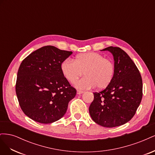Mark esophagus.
<instances>
[{"instance_id":"34e87169","label":"esophagus","mask_w":155,"mask_h":155,"mask_svg":"<svg viewBox=\"0 0 155 155\" xmlns=\"http://www.w3.org/2000/svg\"><path fill=\"white\" fill-rule=\"evenodd\" d=\"M84 92V91H80V90H78L77 91V94H83Z\"/></svg>"}]
</instances>
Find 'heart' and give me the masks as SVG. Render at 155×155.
<instances>
[{
    "label": "heart",
    "instance_id": "b5f03b06",
    "mask_svg": "<svg viewBox=\"0 0 155 155\" xmlns=\"http://www.w3.org/2000/svg\"><path fill=\"white\" fill-rule=\"evenodd\" d=\"M61 68L64 77L71 83L85 74L86 76L76 83V86L82 89L95 87L98 89L105 88L113 80L115 74L114 63L96 52L79 54L75 61L65 59Z\"/></svg>",
    "mask_w": 155,
    "mask_h": 155
}]
</instances>
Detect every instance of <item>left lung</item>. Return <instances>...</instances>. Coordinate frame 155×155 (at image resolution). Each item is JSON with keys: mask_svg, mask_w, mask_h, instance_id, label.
<instances>
[{"mask_svg": "<svg viewBox=\"0 0 155 155\" xmlns=\"http://www.w3.org/2000/svg\"><path fill=\"white\" fill-rule=\"evenodd\" d=\"M105 50L113 55L114 76L104 90L93 93L89 113L98 125L114 127L128 122L134 116L142 98V79L137 67L125 51L113 46L102 50Z\"/></svg>", "mask_w": 155, "mask_h": 155, "instance_id": "left-lung-1", "label": "left lung"}]
</instances>
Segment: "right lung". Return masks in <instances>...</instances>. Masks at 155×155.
Returning a JSON list of instances; mask_svg holds the SVG:
<instances>
[{
  "label": "right lung",
  "instance_id": "1",
  "mask_svg": "<svg viewBox=\"0 0 155 155\" xmlns=\"http://www.w3.org/2000/svg\"><path fill=\"white\" fill-rule=\"evenodd\" d=\"M72 54L53 46H45L22 61L15 91L22 110L31 120L51 124L66 113L76 90L64 76L61 65Z\"/></svg>",
  "mask_w": 155,
  "mask_h": 155
}]
</instances>
